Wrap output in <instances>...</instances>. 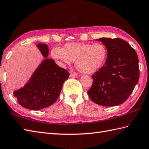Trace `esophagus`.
<instances>
[{"mask_svg": "<svg viewBox=\"0 0 149 149\" xmlns=\"http://www.w3.org/2000/svg\"><path fill=\"white\" fill-rule=\"evenodd\" d=\"M78 76V75H77V74H76V73H71L70 74V77H77Z\"/></svg>", "mask_w": 149, "mask_h": 149, "instance_id": "esophagus-1", "label": "esophagus"}]
</instances>
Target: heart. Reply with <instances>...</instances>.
Returning a JSON list of instances; mask_svg holds the SVG:
<instances>
[{"mask_svg":"<svg viewBox=\"0 0 149 149\" xmlns=\"http://www.w3.org/2000/svg\"><path fill=\"white\" fill-rule=\"evenodd\" d=\"M53 58L63 63L75 62L77 70L82 74H91L97 72L104 65L108 56V49L102 43H72L61 48L52 51Z\"/></svg>","mask_w":149,"mask_h":149,"instance_id":"1","label":"heart"}]
</instances>
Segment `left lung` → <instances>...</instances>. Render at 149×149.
I'll return each instance as SVG.
<instances>
[{
	"label": "left lung",
	"mask_w": 149,
	"mask_h": 149,
	"mask_svg": "<svg viewBox=\"0 0 149 149\" xmlns=\"http://www.w3.org/2000/svg\"><path fill=\"white\" fill-rule=\"evenodd\" d=\"M108 49L106 62L94 73L93 85L87 93L95 103L115 106L127 100L139 79V58L135 50L120 38H101Z\"/></svg>",
	"instance_id": "8db88e82"
}]
</instances>
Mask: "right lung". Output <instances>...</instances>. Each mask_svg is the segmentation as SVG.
<instances>
[{"label": "right lung", "mask_w": 149, "mask_h": 149, "mask_svg": "<svg viewBox=\"0 0 149 149\" xmlns=\"http://www.w3.org/2000/svg\"><path fill=\"white\" fill-rule=\"evenodd\" d=\"M36 47L45 57L26 84L13 92L21 106L31 110H40L51 106L58 99L63 82L69 73L60 67L52 58H48L47 44L38 43Z\"/></svg>", "instance_id": "obj_1"}]
</instances>
